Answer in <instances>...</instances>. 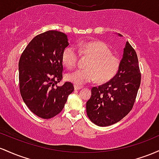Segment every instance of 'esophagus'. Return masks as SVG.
<instances>
[{"label": "esophagus", "instance_id": "esophagus-1", "mask_svg": "<svg viewBox=\"0 0 159 159\" xmlns=\"http://www.w3.org/2000/svg\"><path fill=\"white\" fill-rule=\"evenodd\" d=\"M82 88H83V87H81V86H78V85H74V90H80V89H81Z\"/></svg>", "mask_w": 159, "mask_h": 159}]
</instances>
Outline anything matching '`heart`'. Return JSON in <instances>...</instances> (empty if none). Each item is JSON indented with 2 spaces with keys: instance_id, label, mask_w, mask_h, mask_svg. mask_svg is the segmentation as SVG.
Listing matches in <instances>:
<instances>
[{
  "instance_id": "1",
  "label": "heart",
  "mask_w": 159,
  "mask_h": 159,
  "mask_svg": "<svg viewBox=\"0 0 159 159\" xmlns=\"http://www.w3.org/2000/svg\"><path fill=\"white\" fill-rule=\"evenodd\" d=\"M77 49L74 46H68L62 52V61L67 68L77 65L80 52L89 56L92 59L87 64V69H78L66 74L67 81L81 86L86 83L97 81L100 83L111 80L118 73L120 61L118 57L112 54L109 46L100 40L79 43Z\"/></svg>"
}]
</instances>
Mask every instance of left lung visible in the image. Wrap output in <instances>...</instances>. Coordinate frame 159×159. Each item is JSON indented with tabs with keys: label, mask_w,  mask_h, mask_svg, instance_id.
<instances>
[{
	"label": "left lung",
	"mask_w": 159,
	"mask_h": 159,
	"mask_svg": "<svg viewBox=\"0 0 159 159\" xmlns=\"http://www.w3.org/2000/svg\"><path fill=\"white\" fill-rule=\"evenodd\" d=\"M140 80L137 53L127 41L116 75L107 83L92 89V96L86 103L89 119L101 127L119 122L132 109Z\"/></svg>",
	"instance_id": "obj_1"
}]
</instances>
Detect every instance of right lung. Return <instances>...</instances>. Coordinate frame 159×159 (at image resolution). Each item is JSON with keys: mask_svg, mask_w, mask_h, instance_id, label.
I'll list each match as a JSON object with an SVG mask.
<instances>
[{"mask_svg": "<svg viewBox=\"0 0 159 159\" xmlns=\"http://www.w3.org/2000/svg\"><path fill=\"white\" fill-rule=\"evenodd\" d=\"M68 45L65 34L46 31L32 39L19 59L21 95L32 113L42 119L58 115L74 90L70 82L57 85L62 79V52Z\"/></svg>", "mask_w": 159, "mask_h": 159, "instance_id": "right-lung-1", "label": "right lung"}]
</instances>
